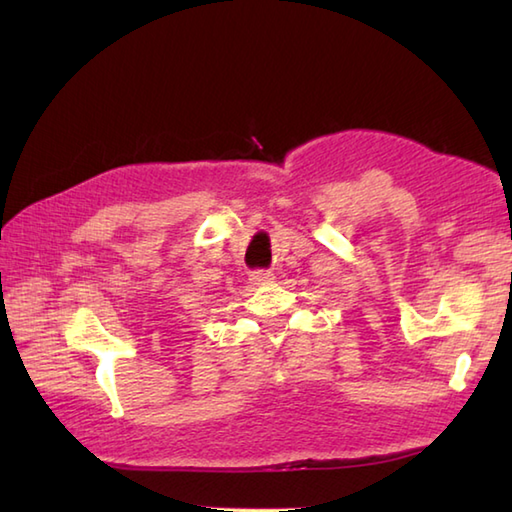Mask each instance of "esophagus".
Returning a JSON list of instances; mask_svg holds the SVG:
<instances>
[{
    "mask_svg": "<svg viewBox=\"0 0 512 512\" xmlns=\"http://www.w3.org/2000/svg\"><path fill=\"white\" fill-rule=\"evenodd\" d=\"M250 279H253L255 284H270V281H273V273H268V270H257V273L250 275Z\"/></svg>",
    "mask_w": 512,
    "mask_h": 512,
    "instance_id": "esophagus-1",
    "label": "esophagus"
}]
</instances>
